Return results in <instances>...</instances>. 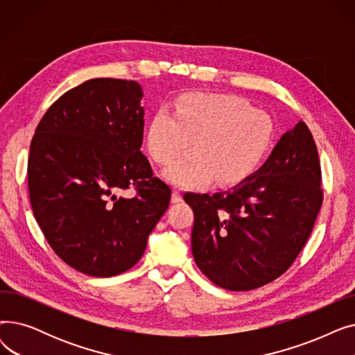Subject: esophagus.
I'll list each match as a JSON object with an SVG mask.
<instances>
[{
    "instance_id": "esophagus-1",
    "label": "esophagus",
    "mask_w": 355,
    "mask_h": 355,
    "mask_svg": "<svg viewBox=\"0 0 355 355\" xmlns=\"http://www.w3.org/2000/svg\"><path fill=\"white\" fill-rule=\"evenodd\" d=\"M171 201H173V202H180V201H182V194H181V191H178V190H174V191H173V197H171Z\"/></svg>"
}]
</instances>
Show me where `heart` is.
Wrapping results in <instances>:
<instances>
[{"label": "heart", "instance_id": "heart-1", "mask_svg": "<svg viewBox=\"0 0 355 355\" xmlns=\"http://www.w3.org/2000/svg\"><path fill=\"white\" fill-rule=\"evenodd\" d=\"M275 125L265 110L225 93H191L175 105V114L159 107L148 123L146 148L153 159L170 164L194 139L196 149L164 171L175 187H200L248 178L266 158Z\"/></svg>", "mask_w": 355, "mask_h": 355}]
</instances>
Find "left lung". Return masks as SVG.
<instances>
[{
  "label": "left lung",
  "instance_id": "left-lung-1",
  "mask_svg": "<svg viewBox=\"0 0 355 355\" xmlns=\"http://www.w3.org/2000/svg\"><path fill=\"white\" fill-rule=\"evenodd\" d=\"M322 198L318 149L300 122L262 168L236 187L184 194L194 211L191 249L198 269L229 291L275 281L304 249Z\"/></svg>",
  "mask_w": 355,
  "mask_h": 355
}]
</instances>
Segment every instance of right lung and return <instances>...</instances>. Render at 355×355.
Masks as SVG:
<instances>
[{
	"label": "right lung",
	"instance_id": "add662e5",
	"mask_svg": "<svg viewBox=\"0 0 355 355\" xmlns=\"http://www.w3.org/2000/svg\"><path fill=\"white\" fill-rule=\"evenodd\" d=\"M144 96L134 80L90 79L55 101L28 155L34 217L64 263L89 276L126 272L142 257L171 189L141 153ZM130 187L137 194H117Z\"/></svg>",
	"mask_w": 355,
	"mask_h": 355
}]
</instances>
